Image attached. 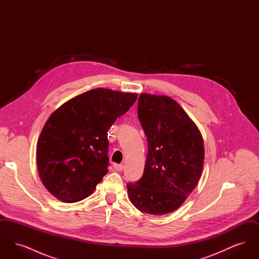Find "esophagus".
I'll return each instance as SVG.
<instances>
[{
    "mask_svg": "<svg viewBox=\"0 0 259 259\" xmlns=\"http://www.w3.org/2000/svg\"><path fill=\"white\" fill-rule=\"evenodd\" d=\"M124 166L122 164H114L113 165V169L117 172H121L123 170Z\"/></svg>",
    "mask_w": 259,
    "mask_h": 259,
    "instance_id": "1",
    "label": "esophagus"
}]
</instances>
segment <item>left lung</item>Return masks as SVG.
<instances>
[{
  "mask_svg": "<svg viewBox=\"0 0 259 259\" xmlns=\"http://www.w3.org/2000/svg\"><path fill=\"white\" fill-rule=\"evenodd\" d=\"M138 116L148 140L143 177L127 184L137 209L159 215L181 207L203 171L204 142L196 124L172 98L143 93Z\"/></svg>",
  "mask_w": 259,
  "mask_h": 259,
  "instance_id": "obj_1",
  "label": "left lung"
}]
</instances>
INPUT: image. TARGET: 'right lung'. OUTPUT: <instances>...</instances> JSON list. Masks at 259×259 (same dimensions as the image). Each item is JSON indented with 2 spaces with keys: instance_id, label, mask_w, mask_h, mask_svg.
I'll return each instance as SVG.
<instances>
[{
  "instance_id": "1",
  "label": "right lung",
  "mask_w": 259,
  "mask_h": 259,
  "mask_svg": "<svg viewBox=\"0 0 259 259\" xmlns=\"http://www.w3.org/2000/svg\"><path fill=\"white\" fill-rule=\"evenodd\" d=\"M135 93L96 88L53 111L37 145L38 175L66 203L88 197L108 172V131L136 102Z\"/></svg>"
}]
</instances>
